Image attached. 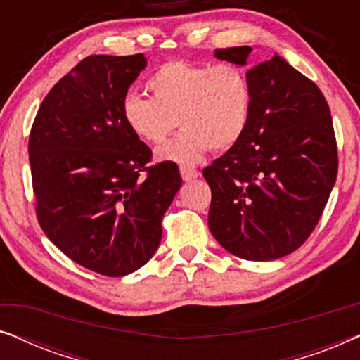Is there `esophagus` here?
<instances>
[{"mask_svg": "<svg viewBox=\"0 0 360 360\" xmlns=\"http://www.w3.org/2000/svg\"><path fill=\"white\" fill-rule=\"evenodd\" d=\"M180 175H181V179H184L185 181H190V180H193V179H198L200 172L196 170V169H193V167H190V165H181L180 167Z\"/></svg>", "mask_w": 360, "mask_h": 360, "instance_id": "obj_1", "label": "esophagus"}]
</instances>
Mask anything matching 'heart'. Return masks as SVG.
<instances>
[{
  "instance_id": "b5f03b06",
  "label": "heart",
  "mask_w": 360,
  "mask_h": 360,
  "mask_svg": "<svg viewBox=\"0 0 360 360\" xmlns=\"http://www.w3.org/2000/svg\"><path fill=\"white\" fill-rule=\"evenodd\" d=\"M147 90L152 98L127 93L121 115L132 134L150 144L164 141L176 122L184 127L155 149L162 162L198 164L211 149H231L248 129L252 88L248 73L233 63L165 62L147 80Z\"/></svg>"
}]
</instances>
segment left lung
<instances>
[{
	"mask_svg": "<svg viewBox=\"0 0 360 360\" xmlns=\"http://www.w3.org/2000/svg\"><path fill=\"white\" fill-rule=\"evenodd\" d=\"M249 46L214 57L248 65ZM252 111L244 136L203 170L211 188L214 239L245 260H274L298 249L318 224L336 181L338 147L323 93L275 56L248 72Z\"/></svg>",
	"mask_w": 360,
	"mask_h": 360,
	"instance_id": "obj_1",
	"label": "left lung"
}]
</instances>
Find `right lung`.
I'll use <instances>...</instances> for the list:
<instances>
[{
    "label": "right lung",
    "instance_id": "1",
    "mask_svg": "<svg viewBox=\"0 0 360 360\" xmlns=\"http://www.w3.org/2000/svg\"><path fill=\"white\" fill-rule=\"evenodd\" d=\"M146 65L144 53L83 58L44 98L29 136L39 224L68 259L106 277L149 262L181 186L174 162L147 167L150 149L122 120Z\"/></svg>",
    "mask_w": 360,
    "mask_h": 360
}]
</instances>
